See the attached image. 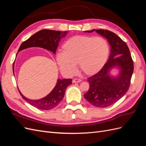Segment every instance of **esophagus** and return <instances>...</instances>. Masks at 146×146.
<instances>
[{"instance_id":"esophagus-1","label":"esophagus","mask_w":146,"mask_h":146,"mask_svg":"<svg viewBox=\"0 0 146 146\" xmlns=\"http://www.w3.org/2000/svg\"><path fill=\"white\" fill-rule=\"evenodd\" d=\"M82 80L80 78H75L72 80L73 83H79V82H81Z\"/></svg>"}]
</instances>
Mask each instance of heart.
I'll use <instances>...</instances> for the list:
<instances>
[{"instance_id":"1","label":"heart","mask_w":146,"mask_h":146,"mask_svg":"<svg viewBox=\"0 0 146 146\" xmlns=\"http://www.w3.org/2000/svg\"><path fill=\"white\" fill-rule=\"evenodd\" d=\"M63 48L57 54L56 60L61 71L68 76L76 72L77 61L83 72H96L103 67L110 53L107 40L101 36H74L66 42Z\"/></svg>"}]
</instances>
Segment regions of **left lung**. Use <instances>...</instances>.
<instances>
[{
    "mask_svg": "<svg viewBox=\"0 0 146 146\" xmlns=\"http://www.w3.org/2000/svg\"><path fill=\"white\" fill-rule=\"evenodd\" d=\"M94 30L108 39L111 46V53L102 68L88 78L90 88L84 97L95 107L105 108L116 103L129 90L134 69L133 61L127 44L117 35L103 29H94L85 32L91 33ZM114 66L121 69L117 78H113L108 74L110 68Z\"/></svg>",
    "mask_w": 146,
    "mask_h": 146,
    "instance_id": "obj_1",
    "label": "left lung"
}]
</instances>
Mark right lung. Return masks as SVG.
<instances>
[{"instance_id":"1","label":"right lung","mask_w":146,"mask_h":146,"mask_svg":"<svg viewBox=\"0 0 146 146\" xmlns=\"http://www.w3.org/2000/svg\"><path fill=\"white\" fill-rule=\"evenodd\" d=\"M67 33L68 31L61 32V31L52 30H41L22 43L18 52L31 47H39L46 48L55 54L60 39L64 37ZM71 84L72 79H58L56 86L50 93L45 98L39 100H31L25 98L18 90L23 98L30 105L39 109L48 110L55 108L62 100L66 88Z\"/></svg>"}]
</instances>
